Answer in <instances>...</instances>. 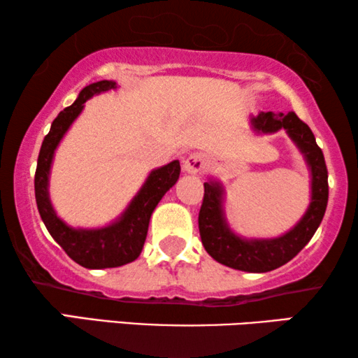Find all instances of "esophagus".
Masks as SVG:
<instances>
[{"mask_svg":"<svg viewBox=\"0 0 358 358\" xmlns=\"http://www.w3.org/2000/svg\"><path fill=\"white\" fill-rule=\"evenodd\" d=\"M205 166H207V159L202 153H192L184 161V171H187L189 174H200Z\"/></svg>","mask_w":358,"mask_h":358,"instance_id":"1","label":"esophagus"}]
</instances>
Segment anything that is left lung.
<instances>
[{
  "label": "left lung",
  "mask_w": 358,
  "mask_h": 358,
  "mask_svg": "<svg viewBox=\"0 0 358 358\" xmlns=\"http://www.w3.org/2000/svg\"><path fill=\"white\" fill-rule=\"evenodd\" d=\"M256 131L273 134L285 129L290 138L305 155L311 169V203L305 217L290 231L273 239H243L228 228L223 215V187L215 180L203 184V202L199 212V229L202 244L210 256L223 266L244 272H268L292 261L310 243L324 217L329 197L327 168L322 150L315 135L295 112L272 114L261 112L251 119Z\"/></svg>",
  "instance_id": "8db88e82"
}]
</instances>
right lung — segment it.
<instances>
[{
    "label": "right lung",
    "instance_id": "right-lung-1",
    "mask_svg": "<svg viewBox=\"0 0 358 358\" xmlns=\"http://www.w3.org/2000/svg\"><path fill=\"white\" fill-rule=\"evenodd\" d=\"M114 81H97L86 86L78 99L70 107L63 109L52 122L50 131L42 141L37 159L36 178V202L43 224L52 238L60 244L68 256L86 268L120 267L135 261L143 249L150 218L163 195L178 182L180 164L176 159L163 168L151 171L143 187L131 200L129 208L115 223L99 229H73L57 217L50 199H48V174L58 143L70 129L73 120L80 115L85 102L99 92L115 90Z\"/></svg>",
    "mask_w": 358,
    "mask_h": 358
}]
</instances>
